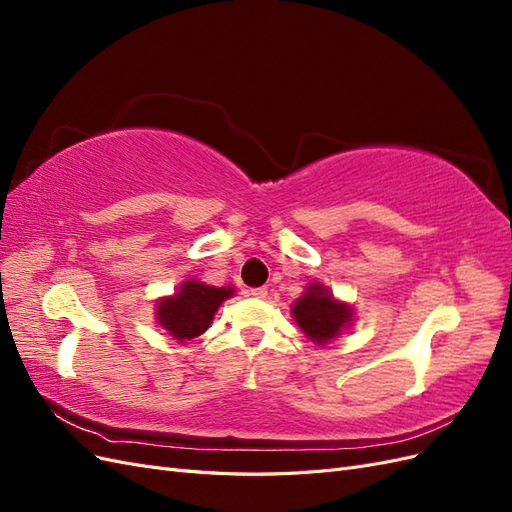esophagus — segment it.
<instances>
[{"mask_svg": "<svg viewBox=\"0 0 512 512\" xmlns=\"http://www.w3.org/2000/svg\"><path fill=\"white\" fill-rule=\"evenodd\" d=\"M250 294H252L254 299H267L269 290H267V288H252V290H250Z\"/></svg>", "mask_w": 512, "mask_h": 512, "instance_id": "esophagus-1", "label": "esophagus"}]
</instances>
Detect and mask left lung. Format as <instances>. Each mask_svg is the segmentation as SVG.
<instances>
[{
    "instance_id": "1",
    "label": "left lung",
    "mask_w": 512,
    "mask_h": 512,
    "mask_svg": "<svg viewBox=\"0 0 512 512\" xmlns=\"http://www.w3.org/2000/svg\"><path fill=\"white\" fill-rule=\"evenodd\" d=\"M290 314L299 324L303 335L316 346H327L337 335H342L354 322V307L342 299L333 297V292L322 282H312L301 297L292 303Z\"/></svg>"
}]
</instances>
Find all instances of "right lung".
Returning <instances> with one entry per match:
<instances>
[{"label":"right lung","instance_id":"add662e5","mask_svg":"<svg viewBox=\"0 0 512 512\" xmlns=\"http://www.w3.org/2000/svg\"><path fill=\"white\" fill-rule=\"evenodd\" d=\"M232 294L235 286L218 288L190 277L175 294L156 301V322L179 344H188L209 329L215 312Z\"/></svg>","mask_w":512,"mask_h":512}]
</instances>
